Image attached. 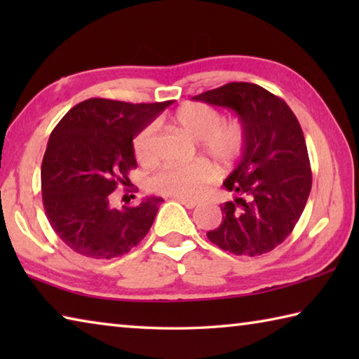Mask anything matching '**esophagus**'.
Segmentation results:
<instances>
[{"label":"esophagus","mask_w":359,"mask_h":359,"mask_svg":"<svg viewBox=\"0 0 359 359\" xmlns=\"http://www.w3.org/2000/svg\"><path fill=\"white\" fill-rule=\"evenodd\" d=\"M174 199H175V201H179L180 204H184L187 209H193V208H196V205H198V203H196V201H191V199H187V198H179V196H175Z\"/></svg>","instance_id":"obj_1"}]
</instances>
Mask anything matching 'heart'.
Here are the masks:
<instances>
[{"label":"heart","mask_w":359,"mask_h":359,"mask_svg":"<svg viewBox=\"0 0 359 359\" xmlns=\"http://www.w3.org/2000/svg\"><path fill=\"white\" fill-rule=\"evenodd\" d=\"M172 123L177 130L198 141V149L217 168H229L238 163L245 151L247 131L239 120L223 118L217 107L204 102H188L177 109ZM133 151L141 165H151L156 160L158 142L154 123L137 133L133 139ZM214 174L205 163L161 168L149 180L150 190L179 198L196 199L210 185Z\"/></svg>","instance_id":"1"}]
</instances>
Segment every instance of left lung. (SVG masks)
<instances>
[{
	"label": "left lung",
	"mask_w": 359,
	"mask_h": 359,
	"mask_svg": "<svg viewBox=\"0 0 359 359\" xmlns=\"http://www.w3.org/2000/svg\"><path fill=\"white\" fill-rule=\"evenodd\" d=\"M193 100L233 109L247 131L244 155L223 182L238 196L220 204L223 220L209 241L244 257L274 250L294 229L312 188L299 121L287 102L257 83L231 82Z\"/></svg>",
	"instance_id": "left-lung-1"
}]
</instances>
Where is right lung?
I'll return each instance as SVG.
<instances>
[{
  "mask_svg": "<svg viewBox=\"0 0 359 359\" xmlns=\"http://www.w3.org/2000/svg\"><path fill=\"white\" fill-rule=\"evenodd\" d=\"M171 104L90 98L53 128L41 166L42 203L50 226L71 250L117 258L149 233L161 198L123 209L109 203L118 185H130L128 172L137 168L133 137Z\"/></svg>",
  "mask_w": 359,
  "mask_h": 359,
  "instance_id": "add662e5",
  "label": "right lung"
}]
</instances>
